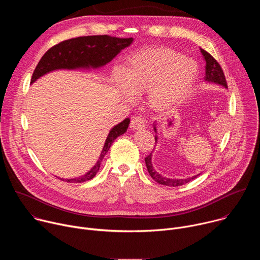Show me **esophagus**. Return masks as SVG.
<instances>
[{
	"instance_id": "esophagus-1",
	"label": "esophagus",
	"mask_w": 260,
	"mask_h": 260,
	"mask_svg": "<svg viewBox=\"0 0 260 260\" xmlns=\"http://www.w3.org/2000/svg\"><path fill=\"white\" fill-rule=\"evenodd\" d=\"M131 128L135 129V131H140L145 128V120L139 116L134 117L131 121Z\"/></svg>"
}]
</instances>
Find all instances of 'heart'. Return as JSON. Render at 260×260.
<instances>
[{"instance_id": "1", "label": "heart", "mask_w": 260, "mask_h": 260, "mask_svg": "<svg viewBox=\"0 0 260 260\" xmlns=\"http://www.w3.org/2000/svg\"><path fill=\"white\" fill-rule=\"evenodd\" d=\"M199 74L190 58L165 46L140 49L126 60L124 75L116 72L114 82L124 96L149 90V103L156 110H168L188 96Z\"/></svg>"}]
</instances>
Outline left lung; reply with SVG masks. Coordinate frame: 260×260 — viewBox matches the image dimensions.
Masks as SVG:
<instances>
[{"label": "left lung", "instance_id": "8db88e82", "mask_svg": "<svg viewBox=\"0 0 260 260\" xmlns=\"http://www.w3.org/2000/svg\"><path fill=\"white\" fill-rule=\"evenodd\" d=\"M201 52L204 56V59L206 61V76H205V81L207 82H212L215 84H219L222 85L223 87L228 88V83L225 80V76H224V73L222 71L220 64L217 62V60L210 54L208 53L206 50L201 49ZM154 125V132L157 134V129H156V122L153 123ZM158 137L157 135H155V143H157ZM152 153L151 152L149 155L147 157H145V162H146V167L148 172H149L150 176L152 177V179L154 181H156L157 183L161 184V185H166V186H180V185H183L185 183H188L191 180L196 179L199 175L198 174L196 176H192L190 178H186V179H171V178H167L161 176L160 174H158L155 169L152 166Z\"/></svg>", "mask_w": 260, "mask_h": 260}]
</instances>
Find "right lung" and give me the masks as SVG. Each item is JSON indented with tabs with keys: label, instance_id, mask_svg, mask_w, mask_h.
Returning <instances> with one entry per match:
<instances>
[{
	"label": "right lung",
	"instance_id": "right-lung-1",
	"mask_svg": "<svg viewBox=\"0 0 260 260\" xmlns=\"http://www.w3.org/2000/svg\"><path fill=\"white\" fill-rule=\"evenodd\" d=\"M133 38H116L108 35L78 37L62 41L51 47L37 64L30 83L46 75L47 73L57 70H90L104 67L112 60L122 49L133 43ZM129 118L111 128L105 141L103 150L95 165L86 174L73 179L58 178L70 183H81L92 179L100 170L101 162L109 151L114 140L123 135L128 127Z\"/></svg>",
	"mask_w": 260,
	"mask_h": 260
}]
</instances>
